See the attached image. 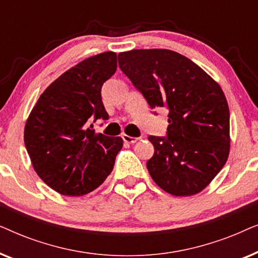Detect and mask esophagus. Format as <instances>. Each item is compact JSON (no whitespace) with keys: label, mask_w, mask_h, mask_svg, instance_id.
<instances>
[{"label":"esophagus","mask_w":258,"mask_h":258,"mask_svg":"<svg viewBox=\"0 0 258 258\" xmlns=\"http://www.w3.org/2000/svg\"><path fill=\"white\" fill-rule=\"evenodd\" d=\"M122 139H123V141H124V142L130 143V144L136 143L137 141H139V139H137V137H132V136H129V135H125V134H123Z\"/></svg>","instance_id":"esophagus-1"}]
</instances>
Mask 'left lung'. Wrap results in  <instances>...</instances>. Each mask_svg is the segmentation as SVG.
I'll use <instances>...</instances> for the list:
<instances>
[{
    "mask_svg": "<svg viewBox=\"0 0 258 258\" xmlns=\"http://www.w3.org/2000/svg\"><path fill=\"white\" fill-rule=\"evenodd\" d=\"M118 66L151 109L167 108V137L149 136L147 162L156 184L174 196L202 191L230 150V114L217 82L196 63L168 49L119 52Z\"/></svg>",
    "mask_w": 258,
    "mask_h": 258,
    "instance_id": "8db88e82",
    "label": "left lung"
}]
</instances>
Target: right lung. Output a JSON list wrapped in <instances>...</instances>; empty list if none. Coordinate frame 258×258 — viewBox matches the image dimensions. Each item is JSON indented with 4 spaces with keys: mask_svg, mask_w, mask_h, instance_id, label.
<instances>
[{
    "mask_svg": "<svg viewBox=\"0 0 258 258\" xmlns=\"http://www.w3.org/2000/svg\"><path fill=\"white\" fill-rule=\"evenodd\" d=\"M117 68L112 51L91 56L63 73L43 91L27 119L24 144L37 175L64 196H82L110 174L121 137L93 129L108 119L101 97Z\"/></svg>",
    "mask_w": 258,
    "mask_h": 258,
    "instance_id": "1",
    "label": "right lung"
}]
</instances>
